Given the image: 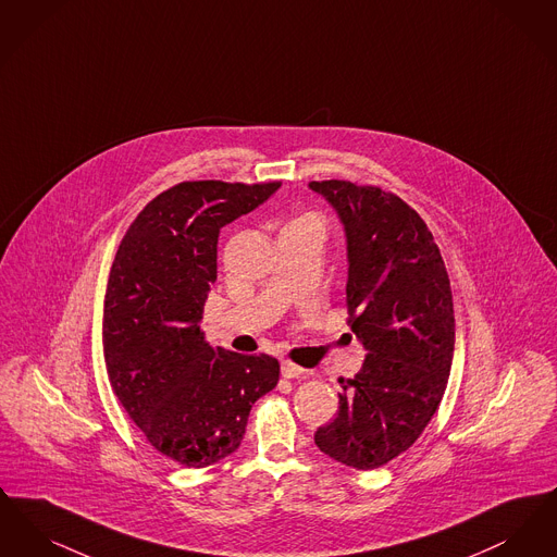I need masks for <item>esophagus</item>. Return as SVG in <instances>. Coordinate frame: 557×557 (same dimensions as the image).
I'll return each instance as SVG.
<instances>
[{"mask_svg": "<svg viewBox=\"0 0 557 557\" xmlns=\"http://www.w3.org/2000/svg\"><path fill=\"white\" fill-rule=\"evenodd\" d=\"M302 373H305V370H302L300 366L292 363V361H284V363H282V375H284V377H300Z\"/></svg>", "mask_w": 557, "mask_h": 557, "instance_id": "esophagus-1", "label": "esophagus"}]
</instances>
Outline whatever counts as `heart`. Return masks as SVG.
Segmentation results:
<instances>
[{"instance_id": "obj_1", "label": "heart", "mask_w": 557, "mask_h": 557, "mask_svg": "<svg viewBox=\"0 0 557 557\" xmlns=\"http://www.w3.org/2000/svg\"><path fill=\"white\" fill-rule=\"evenodd\" d=\"M294 221H296V223H311V225L321 227V223H319V219L315 214H302V216H298V219H294Z\"/></svg>"}]
</instances>
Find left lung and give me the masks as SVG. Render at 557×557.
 <instances>
[{"instance_id":"obj_1","label":"left lung","mask_w":557,"mask_h":557,"mask_svg":"<svg viewBox=\"0 0 557 557\" xmlns=\"http://www.w3.org/2000/svg\"><path fill=\"white\" fill-rule=\"evenodd\" d=\"M309 187L345 225L348 325L368 350L361 371L341 380L338 416L318 428L315 445L375 470L420 438L445 395L455 346L449 275L424 219L397 194L343 180Z\"/></svg>"}]
</instances>
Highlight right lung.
<instances>
[{
  "mask_svg": "<svg viewBox=\"0 0 557 557\" xmlns=\"http://www.w3.org/2000/svg\"><path fill=\"white\" fill-rule=\"evenodd\" d=\"M280 186L169 187L135 216L110 269L102 321L110 386L146 441L186 468L238 449L255 400L280 380L277 359L212 348L200 330L221 227Z\"/></svg>",
  "mask_w": 557,
  "mask_h": 557,
  "instance_id": "1",
  "label": "right lung"
}]
</instances>
